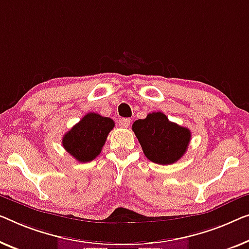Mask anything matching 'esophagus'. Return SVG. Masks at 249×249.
Segmentation results:
<instances>
[{"instance_id":"obj_1","label":"esophagus","mask_w":249,"mask_h":249,"mask_svg":"<svg viewBox=\"0 0 249 249\" xmlns=\"http://www.w3.org/2000/svg\"><path fill=\"white\" fill-rule=\"evenodd\" d=\"M129 124H131V120H129V118H121V120L118 121V125L124 128H127Z\"/></svg>"}]
</instances>
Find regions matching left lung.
Segmentation results:
<instances>
[{
  "label": "left lung",
  "mask_w": 249,
  "mask_h": 249,
  "mask_svg": "<svg viewBox=\"0 0 249 249\" xmlns=\"http://www.w3.org/2000/svg\"><path fill=\"white\" fill-rule=\"evenodd\" d=\"M148 160L158 164H173L183 157L189 146L191 132L187 127L170 122L161 112L148 114L132 125Z\"/></svg>",
  "instance_id": "1"
}]
</instances>
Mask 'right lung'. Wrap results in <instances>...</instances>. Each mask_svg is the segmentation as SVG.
Returning a JSON list of instances; mask_svg holds the SVG:
<instances>
[{
  "instance_id": "add662e5",
  "label": "right lung",
  "mask_w": 249,
  "mask_h": 249,
  "mask_svg": "<svg viewBox=\"0 0 249 249\" xmlns=\"http://www.w3.org/2000/svg\"><path fill=\"white\" fill-rule=\"evenodd\" d=\"M112 118L88 113L65 134L62 146L79 162H90L102 152L107 135L114 128Z\"/></svg>"
}]
</instances>
